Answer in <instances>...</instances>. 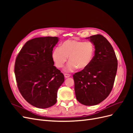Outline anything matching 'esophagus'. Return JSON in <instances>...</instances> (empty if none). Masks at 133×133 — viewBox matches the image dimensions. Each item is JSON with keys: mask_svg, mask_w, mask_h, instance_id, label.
I'll use <instances>...</instances> for the list:
<instances>
[{"mask_svg": "<svg viewBox=\"0 0 133 133\" xmlns=\"http://www.w3.org/2000/svg\"><path fill=\"white\" fill-rule=\"evenodd\" d=\"M70 74H64V76H65V78H68L70 77Z\"/></svg>", "mask_w": 133, "mask_h": 133, "instance_id": "34e87169", "label": "esophagus"}]
</instances>
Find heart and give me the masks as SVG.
Returning <instances> with one entry per match:
<instances>
[{
  "label": "heart",
  "mask_w": 133,
  "mask_h": 133,
  "mask_svg": "<svg viewBox=\"0 0 133 133\" xmlns=\"http://www.w3.org/2000/svg\"><path fill=\"white\" fill-rule=\"evenodd\" d=\"M94 46L90 42L77 40H68L56 48L52 53V58L57 68L64 66L69 57V63L65 70L70 72L78 68L84 70L89 66L93 59Z\"/></svg>",
  "instance_id": "1"
}]
</instances>
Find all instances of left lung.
Segmentation results:
<instances>
[{"label":"left lung","instance_id":"left-lung-1","mask_svg":"<svg viewBox=\"0 0 133 133\" xmlns=\"http://www.w3.org/2000/svg\"><path fill=\"white\" fill-rule=\"evenodd\" d=\"M93 44L95 54L86 69L73 75L76 98L83 105H97L105 100L113 87L118 60L110 43L100 34L87 38Z\"/></svg>","mask_w":133,"mask_h":133}]
</instances>
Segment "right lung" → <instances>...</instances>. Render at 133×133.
Segmentation results:
<instances>
[{"label":"right lung","mask_w":133,"mask_h":133,"mask_svg":"<svg viewBox=\"0 0 133 133\" xmlns=\"http://www.w3.org/2000/svg\"><path fill=\"white\" fill-rule=\"evenodd\" d=\"M58 37L36 38L28 41L15 60L14 73L19 90L31 105L45 109L57 103L59 88L64 82L54 66L53 48Z\"/></svg>","instance_id":"1"}]
</instances>
